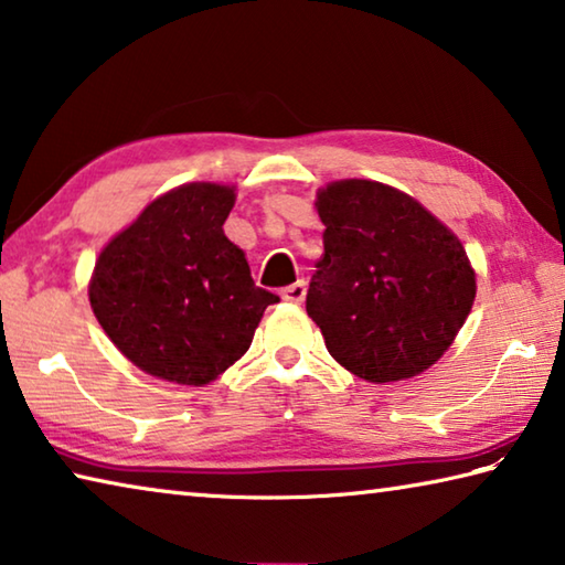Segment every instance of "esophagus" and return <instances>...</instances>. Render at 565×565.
Wrapping results in <instances>:
<instances>
[{"label": "esophagus", "mask_w": 565, "mask_h": 565, "mask_svg": "<svg viewBox=\"0 0 565 565\" xmlns=\"http://www.w3.org/2000/svg\"><path fill=\"white\" fill-rule=\"evenodd\" d=\"M281 299L289 303H301L306 299V284L296 281L291 286H286V289H281Z\"/></svg>", "instance_id": "1"}]
</instances>
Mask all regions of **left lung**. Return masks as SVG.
<instances>
[{"label":"left lung","mask_w":565,"mask_h":565,"mask_svg":"<svg viewBox=\"0 0 565 565\" xmlns=\"http://www.w3.org/2000/svg\"><path fill=\"white\" fill-rule=\"evenodd\" d=\"M317 209L327 232L306 311L331 356L374 384L426 371L476 299L461 242L416 199L379 181H333Z\"/></svg>","instance_id":"left-lung-1"}]
</instances>
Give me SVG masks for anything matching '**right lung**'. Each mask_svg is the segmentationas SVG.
<instances>
[{
  "instance_id": "1",
  "label": "right lung",
  "mask_w": 565,
  "mask_h": 565,
  "mask_svg": "<svg viewBox=\"0 0 565 565\" xmlns=\"http://www.w3.org/2000/svg\"><path fill=\"white\" fill-rule=\"evenodd\" d=\"M234 189L186 184L151 202L99 254L94 317L134 366L202 386L252 347L266 306L244 252L224 236Z\"/></svg>"
}]
</instances>
